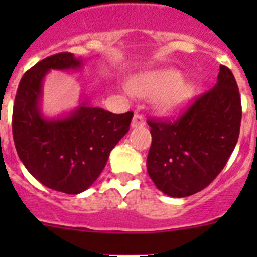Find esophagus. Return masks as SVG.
I'll return each instance as SVG.
<instances>
[{"label":"esophagus","instance_id":"obj_1","mask_svg":"<svg viewBox=\"0 0 257 257\" xmlns=\"http://www.w3.org/2000/svg\"><path fill=\"white\" fill-rule=\"evenodd\" d=\"M145 124L144 118L142 117L140 114H135L133 118V122H131V127L136 128V127H143Z\"/></svg>","mask_w":257,"mask_h":257}]
</instances>
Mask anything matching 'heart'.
Masks as SVG:
<instances>
[{
    "mask_svg": "<svg viewBox=\"0 0 257 257\" xmlns=\"http://www.w3.org/2000/svg\"><path fill=\"white\" fill-rule=\"evenodd\" d=\"M130 86L131 90L140 96L157 95V106L167 114L183 110L194 95V86L183 81L175 70L140 74L131 79Z\"/></svg>",
    "mask_w": 257,
    "mask_h": 257,
    "instance_id": "obj_1",
    "label": "heart"
}]
</instances>
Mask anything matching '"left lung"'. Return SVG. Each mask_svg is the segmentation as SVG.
Returning a JSON list of instances; mask_svg holds the SVG:
<instances>
[{
  "instance_id": "1",
  "label": "left lung",
  "mask_w": 257,
  "mask_h": 257,
  "mask_svg": "<svg viewBox=\"0 0 257 257\" xmlns=\"http://www.w3.org/2000/svg\"><path fill=\"white\" fill-rule=\"evenodd\" d=\"M240 95L231 70L220 65L217 83L175 121L152 119L148 174L167 196L201 192L225 167L238 142Z\"/></svg>"
}]
</instances>
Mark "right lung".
<instances>
[{
	"label": "right lung",
	"mask_w": 257,
	"mask_h": 257,
	"mask_svg": "<svg viewBox=\"0 0 257 257\" xmlns=\"http://www.w3.org/2000/svg\"><path fill=\"white\" fill-rule=\"evenodd\" d=\"M82 59L59 52L38 61L22 77L13 109V138L26 169L45 187L78 194L94 184L110 151L130 128L133 112L113 114L87 101L65 118L41 114L42 81L50 69H78Z\"/></svg>",
	"instance_id": "1"
}]
</instances>
